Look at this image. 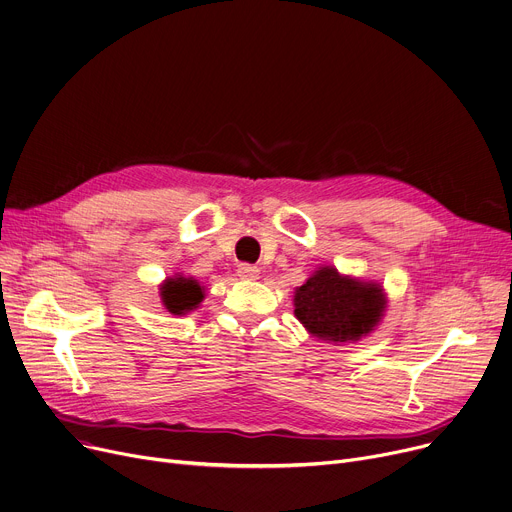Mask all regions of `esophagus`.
Returning <instances> with one entry per match:
<instances>
[{
    "mask_svg": "<svg viewBox=\"0 0 512 512\" xmlns=\"http://www.w3.org/2000/svg\"><path fill=\"white\" fill-rule=\"evenodd\" d=\"M258 274H260V270H258V266H254V264L244 262V264L238 266V277H240V279L254 281V279H258Z\"/></svg>",
    "mask_w": 512,
    "mask_h": 512,
    "instance_id": "34e87169",
    "label": "esophagus"
}]
</instances>
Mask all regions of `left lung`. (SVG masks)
I'll return each instance as SVG.
<instances>
[{"label": "left lung", "mask_w": 512, "mask_h": 512, "mask_svg": "<svg viewBox=\"0 0 512 512\" xmlns=\"http://www.w3.org/2000/svg\"><path fill=\"white\" fill-rule=\"evenodd\" d=\"M379 285L361 283L326 266L295 293L297 320L322 340L346 342L367 336L383 316Z\"/></svg>", "instance_id": "obj_1"}]
</instances>
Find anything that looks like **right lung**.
Here are the masks:
<instances>
[{
	"mask_svg": "<svg viewBox=\"0 0 512 512\" xmlns=\"http://www.w3.org/2000/svg\"><path fill=\"white\" fill-rule=\"evenodd\" d=\"M203 297H205V293H203L201 285L192 279L176 277V279H168L162 285L164 305L170 313H174V316H180V313H186V311H192L194 307H199Z\"/></svg>",
	"mask_w": 512,
	"mask_h": 512,
	"instance_id": "add662e5",
	"label": "right lung"
}]
</instances>
